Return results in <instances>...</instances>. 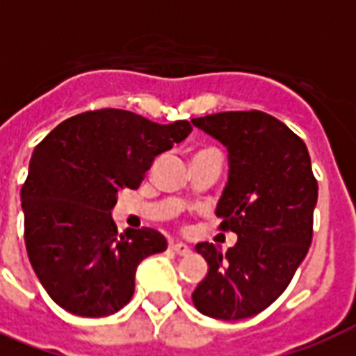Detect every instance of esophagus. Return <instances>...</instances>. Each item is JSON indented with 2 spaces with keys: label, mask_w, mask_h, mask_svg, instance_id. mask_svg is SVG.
<instances>
[{
  "label": "esophagus",
  "mask_w": 356,
  "mask_h": 356,
  "mask_svg": "<svg viewBox=\"0 0 356 356\" xmlns=\"http://www.w3.org/2000/svg\"><path fill=\"white\" fill-rule=\"evenodd\" d=\"M170 248H172L173 251H175V253H177V254L190 253V245H186V243H183V242H173L172 245H170Z\"/></svg>",
  "instance_id": "34e87169"
}]
</instances>
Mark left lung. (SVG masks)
<instances>
[{"label": "left lung", "mask_w": 356, "mask_h": 356, "mask_svg": "<svg viewBox=\"0 0 356 356\" xmlns=\"http://www.w3.org/2000/svg\"><path fill=\"white\" fill-rule=\"evenodd\" d=\"M192 123L227 147L231 170L218 229L238 234L227 253L209 242L195 245L209 273L192 301L216 320L251 318L286 290L309 253L318 201L309 149L262 111L209 114Z\"/></svg>", "instance_id": "obj_1"}]
</instances>
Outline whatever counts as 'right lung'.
<instances>
[{
    "label": "right lung",
    "instance_id": "1",
    "mask_svg": "<svg viewBox=\"0 0 356 356\" xmlns=\"http://www.w3.org/2000/svg\"><path fill=\"white\" fill-rule=\"evenodd\" d=\"M192 133L186 120L161 125L102 108L64 120L33 151L22 186L27 257L49 298L75 316L118 312L134 293L145 257L168 248L149 227L118 233V192L138 188L156 155Z\"/></svg>",
    "mask_w": 356,
    "mask_h": 356
}]
</instances>
